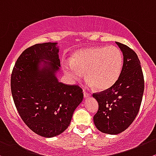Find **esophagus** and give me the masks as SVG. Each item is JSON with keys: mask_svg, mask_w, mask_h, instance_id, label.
I'll return each instance as SVG.
<instances>
[{"mask_svg": "<svg viewBox=\"0 0 156 156\" xmlns=\"http://www.w3.org/2000/svg\"><path fill=\"white\" fill-rule=\"evenodd\" d=\"M83 96H84V98H88L90 96V93H87V92L83 91Z\"/></svg>", "mask_w": 156, "mask_h": 156, "instance_id": "1", "label": "esophagus"}]
</instances>
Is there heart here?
Instances as JSON below:
<instances>
[{
    "label": "heart",
    "instance_id": "1",
    "mask_svg": "<svg viewBox=\"0 0 156 156\" xmlns=\"http://www.w3.org/2000/svg\"><path fill=\"white\" fill-rule=\"evenodd\" d=\"M123 65L121 50L115 46L93 47L77 50L63 69L72 80H79L85 73L87 83L100 91L111 88L119 80Z\"/></svg>",
    "mask_w": 156,
    "mask_h": 156
}]
</instances>
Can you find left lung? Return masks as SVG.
I'll return each instance as SVG.
<instances>
[{"mask_svg": "<svg viewBox=\"0 0 156 156\" xmlns=\"http://www.w3.org/2000/svg\"><path fill=\"white\" fill-rule=\"evenodd\" d=\"M123 54V65L111 88L93 93L99 109L93 116L98 130L116 135L126 129L139 111L144 92V77L138 56L128 46L116 42Z\"/></svg>", "mask_w": 156, "mask_h": 156, "instance_id": "8db88e82", "label": "left lung"}]
</instances>
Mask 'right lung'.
Segmentation results:
<instances>
[{
  "mask_svg": "<svg viewBox=\"0 0 156 156\" xmlns=\"http://www.w3.org/2000/svg\"><path fill=\"white\" fill-rule=\"evenodd\" d=\"M57 43L28 47L13 69L10 88L14 104L24 123L37 135L51 138L64 132L83 98L77 85L59 82L60 61Z\"/></svg>",
  "mask_w": 156,
  "mask_h": 156,
  "instance_id": "right-lung-1",
  "label": "right lung"
}]
</instances>
